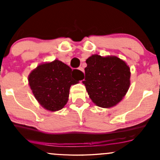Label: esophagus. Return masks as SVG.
<instances>
[{"label":"esophagus","instance_id":"1","mask_svg":"<svg viewBox=\"0 0 160 160\" xmlns=\"http://www.w3.org/2000/svg\"><path fill=\"white\" fill-rule=\"evenodd\" d=\"M79 70H80V71H82V73H83V74H84V69H83V68H82V67H80V68H79Z\"/></svg>","mask_w":160,"mask_h":160}]
</instances>
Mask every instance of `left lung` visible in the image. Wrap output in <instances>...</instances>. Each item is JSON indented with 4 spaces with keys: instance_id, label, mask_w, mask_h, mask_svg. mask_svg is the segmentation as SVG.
Instances as JSON below:
<instances>
[{
    "instance_id": "8db88e82",
    "label": "left lung",
    "mask_w": 160,
    "mask_h": 160,
    "mask_svg": "<svg viewBox=\"0 0 160 160\" xmlns=\"http://www.w3.org/2000/svg\"><path fill=\"white\" fill-rule=\"evenodd\" d=\"M86 62L87 66L82 83L93 103L104 108L118 104L129 88V67L117 56L92 55Z\"/></svg>"
}]
</instances>
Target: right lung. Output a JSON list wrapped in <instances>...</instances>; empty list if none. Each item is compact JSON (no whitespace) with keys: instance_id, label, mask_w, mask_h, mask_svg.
Returning a JSON list of instances; mask_svg holds the SVG:
<instances>
[{"instance_id":"right-lung-1","label":"right lung","mask_w":160,"mask_h":160,"mask_svg":"<svg viewBox=\"0 0 160 160\" xmlns=\"http://www.w3.org/2000/svg\"><path fill=\"white\" fill-rule=\"evenodd\" d=\"M83 74L66 64L54 60L38 65L30 73L28 83L35 98L46 110L59 111L68 101L71 85L78 83Z\"/></svg>"}]
</instances>
